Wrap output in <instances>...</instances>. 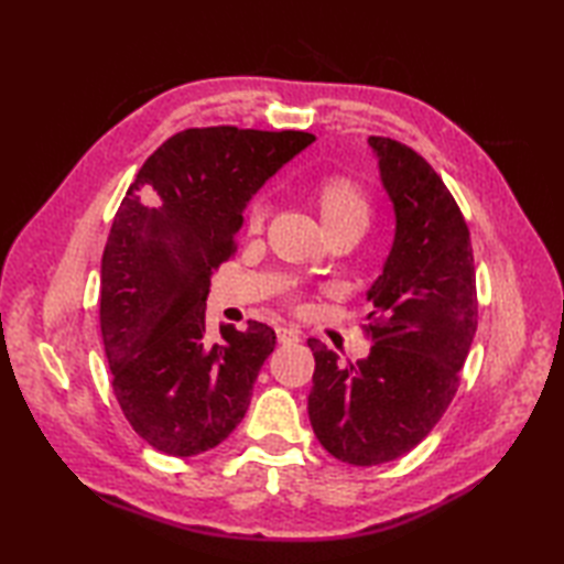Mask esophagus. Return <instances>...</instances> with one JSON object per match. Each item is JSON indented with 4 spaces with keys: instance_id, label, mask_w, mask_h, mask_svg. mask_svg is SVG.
I'll return each mask as SVG.
<instances>
[{
    "instance_id": "esophagus-1",
    "label": "esophagus",
    "mask_w": 564,
    "mask_h": 564,
    "mask_svg": "<svg viewBox=\"0 0 564 564\" xmlns=\"http://www.w3.org/2000/svg\"><path fill=\"white\" fill-rule=\"evenodd\" d=\"M275 337H279L281 344H295L297 339H301V332L293 327H279L275 329Z\"/></svg>"
}]
</instances>
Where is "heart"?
I'll return each mask as SVG.
<instances>
[{
    "label": "heart",
    "mask_w": 564,
    "mask_h": 564,
    "mask_svg": "<svg viewBox=\"0 0 564 564\" xmlns=\"http://www.w3.org/2000/svg\"><path fill=\"white\" fill-rule=\"evenodd\" d=\"M317 218L325 227L327 235L341 230H358L364 232L370 218V198L366 188L354 182L351 176L329 174L310 191ZM263 218H267V200L257 198L247 210V227L251 232H259Z\"/></svg>",
    "instance_id": "heart-1"
}]
</instances>
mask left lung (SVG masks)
I'll list each match as a JSON object with an SVG mask.
<instances>
[{
    "label": "left lung",
    "instance_id": "1",
    "mask_svg": "<svg viewBox=\"0 0 564 564\" xmlns=\"http://www.w3.org/2000/svg\"><path fill=\"white\" fill-rule=\"evenodd\" d=\"M394 210V239L368 289L373 346L356 364L310 339V424L334 458L380 465L410 453L458 390L477 329L470 232L458 203L412 148L368 138Z\"/></svg>",
    "mask_w": 564,
    "mask_h": 564
}]
</instances>
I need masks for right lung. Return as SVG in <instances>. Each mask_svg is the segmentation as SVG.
<instances>
[{"label":"right lung","mask_w":564,"mask_h":564,"mask_svg":"<svg viewBox=\"0 0 564 564\" xmlns=\"http://www.w3.org/2000/svg\"><path fill=\"white\" fill-rule=\"evenodd\" d=\"M313 142L303 130L188 128L126 191L101 259L99 319L116 400L152 448L188 458L242 422L275 332L249 319L210 341V275L235 251L251 196Z\"/></svg>","instance_id":"obj_1"}]
</instances>
